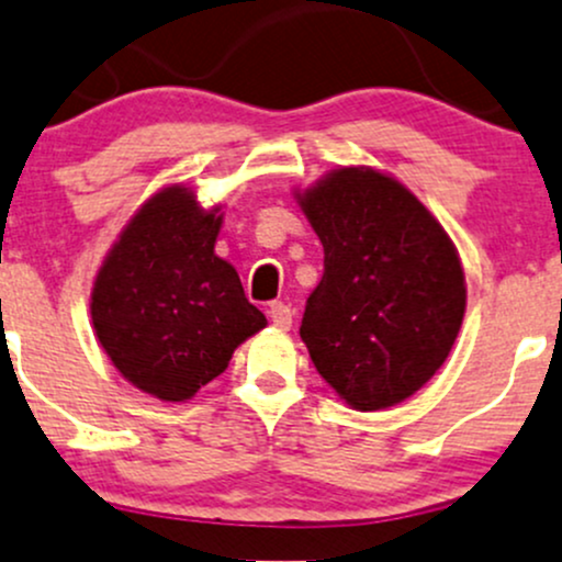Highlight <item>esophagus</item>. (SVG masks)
<instances>
[{
    "label": "esophagus",
    "instance_id": "esophagus-1",
    "mask_svg": "<svg viewBox=\"0 0 562 562\" xmlns=\"http://www.w3.org/2000/svg\"><path fill=\"white\" fill-rule=\"evenodd\" d=\"M269 317H271V323L282 330H288L293 325V310L288 304H282V301L269 304Z\"/></svg>",
    "mask_w": 562,
    "mask_h": 562
}]
</instances>
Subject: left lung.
<instances>
[{
	"instance_id": "1",
	"label": "left lung",
	"mask_w": 562,
	"mask_h": 562,
	"mask_svg": "<svg viewBox=\"0 0 562 562\" xmlns=\"http://www.w3.org/2000/svg\"><path fill=\"white\" fill-rule=\"evenodd\" d=\"M325 250L301 319L317 373L357 411L422 390L446 362L467 288L446 229L403 183L341 168L301 200Z\"/></svg>"
}]
</instances>
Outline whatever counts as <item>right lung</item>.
<instances>
[{
    "label": "right lung",
    "instance_id": "add662e5",
    "mask_svg": "<svg viewBox=\"0 0 562 562\" xmlns=\"http://www.w3.org/2000/svg\"><path fill=\"white\" fill-rule=\"evenodd\" d=\"M221 215L183 187L154 194L103 261L92 325L116 371L168 403L189 400L267 325L237 271L215 256Z\"/></svg>",
    "mask_w": 562,
    "mask_h": 562
}]
</instances>
